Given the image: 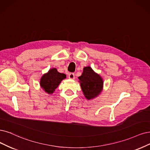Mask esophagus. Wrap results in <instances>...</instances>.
I'll return each instance as SVG.
<instances>
[{"label": "esophagus", "mask_w": 150, "mask_h": 150, "mask_svg": "<svg viewBox=\"0 0 150 150\" xmlns=\"http://www.w3.org/2000/svg\"><path fill=\"white\" fill-rule=\"evenodd\" d=\"M69 78L70 79H71V80H74L75 79V74L74 73H70L69 75Z\"/></svg>", "instance_id": "esophagus-1"}]
</instances>
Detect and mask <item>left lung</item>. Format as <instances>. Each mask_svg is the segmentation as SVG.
I'll list each match as a JSON object with an SVG mask.
<instances>
[{
    "label": "left lung",
    "instance_id": "left-lung-1",
    "mask_svg": "<svg viewBox=\"0 0 150 150\" xmlns=\"http://www.w3.org/2000/svg\"><path fill=\"white\" fill-rule=\"evenodd\" d=\"M79 79L83 93L88 100L98 97L103 91V78L90 66L83 68V73Z\"/></svg>",
    "mask_w": 150,
    "mask_h": 150
}]
</instances>
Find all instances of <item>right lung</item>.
I'll use <instances>...</instances> for the list:
<instances>
[{"mask_svg": "<svg viewBox=\"0 0 150 150\" xmlns=\"http://www.w3.org/2000/svg\"><path fill=\"white\" fill-rule=\"evenodd\" d=\"M65 79H66V75L64 74L59 73L56 69L52 68L41 76V88L49 95L52 94L60 82Z\"/></svg>", "mask_w": 150, "mask_h": 150, "instance_id": "1", "label": "right lung"}]
</instances>
